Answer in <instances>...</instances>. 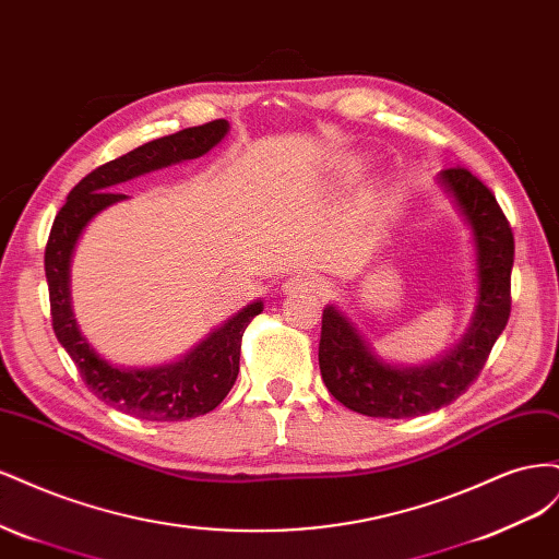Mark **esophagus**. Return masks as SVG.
<instances>
[{
	"label": "esophagus",
	"mask_w": 559,
	"mask_h": 559,
	"mask_svg": "<svg viewBox=\"0 0 559 559\" xmlns=\"http://www.w3.org/2000/svg\"><path fill=\"white\" fill-rule=\"evenodd\" d=\"M286 294H324L329 292V282L317 273H298L282 284Z\"/></svg>",
	"instance_id": "obj_1"
}]
</instances>
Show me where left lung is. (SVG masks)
Listing matches in <instances>:
<instances>
[{
	"instance_id": "obj_1",
	"label": "left lung",
	"mask_w": 559,
	"mask_h": 559,
	"mask_svg": "<svg viewBox=\"0 0 559 559\" xmlns=\"http://www.w3.org/2000/svg\"><path fill=\"white\" fill-rule=\"evenodd\" d=\"M473 235L478 296L471 326L441 359L396 366L378 357L357 324L335 306L321 314L319 370L329 392L345 408L368 417H417L450 405L480 376L511 314V270L515 242L497 198L464 167L436 177Z\"/></svg>"
}]
</instances>
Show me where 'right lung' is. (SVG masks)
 <instances>
[{
  "mask_svg": "<svg viewBox=\"0 0 559 559\" xmlns=\"http://www.w3.org/2000/svg\"><path fill=\"white\" fill-rule=\"evenodd\" d=\"M228 128L226 118H218L146 142L121 158L99 165L70 191L50 228L44 267L56 337L76 364L91 392L126 415L151 421H181L214 411L238 380L242 333L249 321L263 312V300L249 302L179 361L151 368L114 366L86 341L72 310L70 267L76 242L93 216L128 198L116 191L118 183L205 156L226 138Z\"/></svg>",
  "mask_w": 559,
  "mask_h": 559,
  "instance_id": "right-lung-1",
  "label": "right lung"
}]
</instances>
